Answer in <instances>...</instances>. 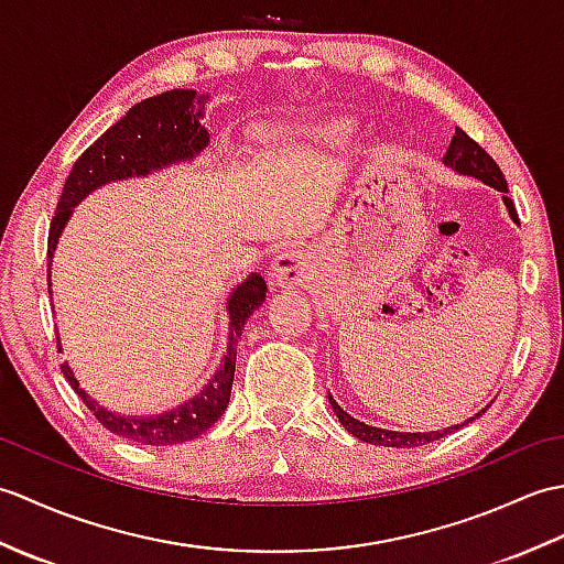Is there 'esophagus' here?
<instances>
[{"mask_svg":"<svg viewBox=\"0 0 564 564\" xmlns=\"http://www.w3.org/2000/svg\"><path fill=\"white\" fill-rule=\"evenodd\" d=\"M310 275V259L303 249H285L275 257L271 267V279L281 285V289H295L303 285Z\"/></svg>","mask_w":564,"mask_h":564,"instance_id":"1","label":"esophagus"}]
</instances>
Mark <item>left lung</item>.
<instances>
[{
	"label": "left lung",
	"mask_w": 564,
	"mask_h": 564,
	"mask_svg": "<svg viewBox=\"0 0 564 564\" xmlns=\"http://www.w3.org/2000/svg\"><path fill=\"white\" fill-rule=\"evenodd\" d=\"M443 162H446L448 166H455V170H458L460 174H470V176L480 178V182H485L489 186L505 191V194L509 191L507 188V178H505V174H501L499 164L492 158H489V152L485 148L477 145V142L470 135H467L463 128H455V135L451 140L448 152L443 154ZM505 203H507V208L511 213V218L519 223V215H517V208H513V200L509 196H505ZM329 404H332V410L337 412L339 422L346 429H349L356 438H361L366 443H376V446H388V448H414V446H422V443L438 441V438L448 436V434H453V431H458L463 426V424H458V426H448V429H443V431H426V434H406V431H402V434H400V431H388V429H378V426H368L364 422H358V419L346 414L341 406L334 402L332 394H329ZM480 414H475V416H480ZM473 419H470V422H473Z\"/></svg>",
	"instance_id": "1"
}]
</instances>
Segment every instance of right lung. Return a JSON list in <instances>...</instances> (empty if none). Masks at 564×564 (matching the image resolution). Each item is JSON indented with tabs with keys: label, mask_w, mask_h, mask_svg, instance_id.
I'll use <instances>...</instances> for the list:
<instances>
[{
	"label": "right lung",
	"mask_w": 564,
	"mask_h": 564,
	"mask_svg": "<svg viewBox=\"0 0 564 564\" xmlns=\"http://www.w3.org/2000/svg\"><path fill=\"white\" fill-rule=\"evenodd\" d=\"M208 97H198L191 89H172L160 97H150L135 104L121 121L111 126L106 133L94 142L91 148L82 152V158L72 166L67 182L63 186V196L57 200V210L53 215L51 232H47V285H51V259L57 245V237L69 220L72 208L101 184L118 182L128 176H145L160 166L191 160L208 145V130L200 126V111L194 104H203ZM51 293V291H47ZM267 301V281L251 273L227 301L230 310V339H227V356L215 378L206 390H200L194 400L184 402L176 410L160 416H121L101 404L94 402L87 392L79 388L77 378L72 376L67 364H63V376L77 392V398L89 406L99 424L111 434L128 438L142 446H172L200 436L208 431L223 412L227 410L235 380L237 361V341L242 337L245 319ZM59 351V339H57Z\"/></svg>",
	"instance_id": "obj_1"
}]
</instances>
